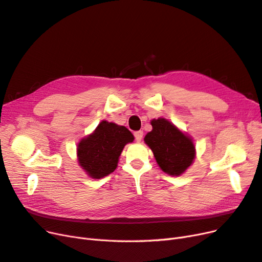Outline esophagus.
<instances>
[{
  "mask_svg": "<svg viewBox=\"0 0 262 262\" xmlns=\"http://www.w3.org/2000/svg\"><path fill=\"white\" fill-rule=\"evenodd\" d=\"M134 138H136L137 142H141L142 138H143V132H142V131L134 132Z\"/></svg>",
  "mask_w": 262,
  "mask_h": 262,
  "instance_id": "34e87169",
  "label": "esophagus"
}]
</instances>
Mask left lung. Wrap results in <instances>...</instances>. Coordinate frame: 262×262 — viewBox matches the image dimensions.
Here are the masks:
<instances>
[{"mask_svg":"<svg viewBox=\"0 0 262 262\" xmlns=\"http://www.w3.org/2000/svg\"><path fill=\"white\" fill-rule=\"evenodd\" d=\"M150 124L153 129L146 134L144 142L152 149L163 171L170 176H180L195 157L192 139L164 118L153 119Z\"/></svg>","mask_w":262,"mask_h":262,"instance_id":"left-lung-1","label":"left lung"}]
</instances>
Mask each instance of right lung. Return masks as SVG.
Returning a JSON list of instances; mask_svg holds the SVG:
<instances>
[{"mask_svg": "<svg viewBox=\"0 0 262 262\" xmlns=\"http://www.w3.org/2000/svg\"><path fill=\"white\" fill-rule=\"evenodd\" d=\"M133 140V134L125 126L101 121L92 134L78 143V164L92 178L108 176L117 168L124 145Z\"/></svg>", "mask_w": 262, "mask_h": 262, "instance_id": "1", "label": "right lung"}]
</instances>
